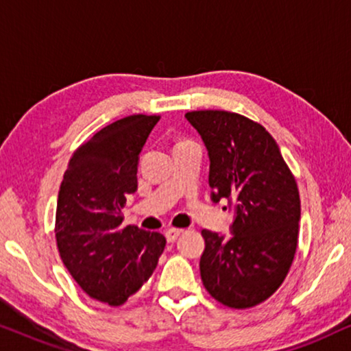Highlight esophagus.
Instances as JSON below:
<instances>
[{
  "instance_id": "obj_1",
  "label": "esophagus",
  "mask_w": 351,
  "mask_h": 351,
  "mask_svg": "<svg viewBox=\"0 0 351 351\" xmlns=\"http://www.w3.org/2000/svg\"><path fill=\"white\" fill-rule=\"evenodd\" d=\"M181 232H183V230H176V228H170V230L165 231V237L168 242H175L176 239H178Z\"/></svg>"
}]
</instances>
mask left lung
I'll use <instances>...</instances> for the list:
<instances>
[{"mask_svg": "<svg viewBox=\"0 0 351 351\" xmlns=\"http://www.w3.org/2000/svg\"><path fill=\"white\" fill-rule=\"evenodd\" d=\"M210 158L212 200L228 199L231 236L202 231L200 278L215 300L250 308L273 295L295 255L300 195L276 141L245 117L226 110L184 115Z\"/></svg>", "mask_w": 351, "mask_h": 351, "instance_id": "1", "label": "left lung"}]
</instances>
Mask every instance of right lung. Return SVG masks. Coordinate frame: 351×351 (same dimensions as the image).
Segmentation results:
<instances>
[{
	"label": "right lung",
	"instance_id": "1",
	"mask_svg": "<svg viewBox=\"0 0 351 351\" xmlns=\"http://www.w3.org/2000/svg\"><path fill=\"white\" fill-rule=\"evenodd\" d=\"M160 117L130 115L82 144L64 173L56 210L62 263L91 298L119 306L136 293L165 249L160 232L121 226L138 162Z\"/></svg>",
	"mask_w": 351,
	"mask_h": 351
}]
</instances>
